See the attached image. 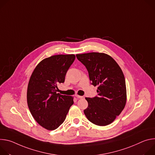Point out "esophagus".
<instances>
[{
	"instance_id": "obj_1",
	"label": "esophagus",
	"mask_w": 155,
	"mask_h": 155,
	"mask_svg": "<svg viewBox=\"0 0 155 155\" xmlns=\"http://www.w3.org/2000/svg\"><path fill=\"white\" fill-rule=\"evenodd\" d=\"M76 97L78 98H83V96H80V95H76Z\"/></svg>"
}]
</instances>
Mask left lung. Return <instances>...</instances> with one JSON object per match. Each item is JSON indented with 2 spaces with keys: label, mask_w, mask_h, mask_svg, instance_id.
I'll return each mask as SVG.
<instances>
[{
  "label": "left lung",
  "mask_w": 155,
  "mask_h": 155,
  "mask_svg": "<svg viewBox=\"0 0 155 155\" xmlns=\"http://www.w3.org/2000/svg\"><path fill=\"white\" fill-rule=\"evenodd\" d=\"M76 57L86 68L91 84L98 85L97 96L85 98L88 107L84 113L94 124L108 125L126 105V86L123 71L116 61L105 54H77Z\"/></svg>",
  "instance_id": "1"
}]
</instances>
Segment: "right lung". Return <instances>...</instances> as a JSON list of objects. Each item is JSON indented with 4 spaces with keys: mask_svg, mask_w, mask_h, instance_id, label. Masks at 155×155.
<instances>
[{
    "mask_svg": "<svg viewBox=\"0 0 155 155\" xmlns=\"http://www.w3.org/2000/svg\"><path fill=\"white\" fill-rule=\"evenodd\" d=\"M75 55H57L41 61L30 78L27 102L34 119L47 130L57 129L74 104L71 96L58 94V85L75 60Z\"/></svg>",
    "mask_w": 155,
    "mask_h": 155,
    "instance_id": "add662e5",
    "label": "right lung"
}]
</instances>
